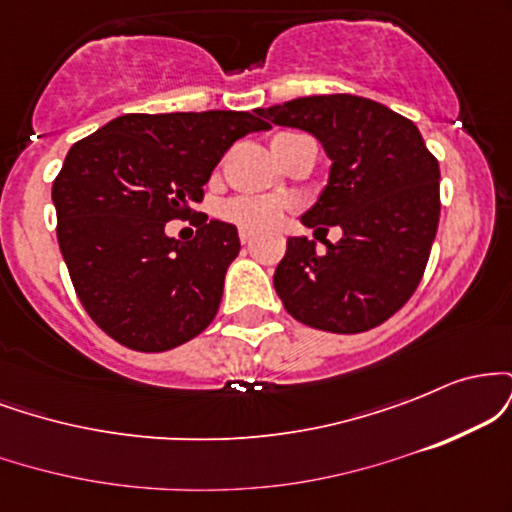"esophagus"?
<instances>
[{
    "mask_svg": "<svg viewBox=\"0 0 512 512\" xmlns=\"http://www.w3.org/2000/svg\"><path fill=\"white\" fill-rule=\"evenodd\" d=\"M252 238H255V236H252V231H248V228H240V243L250 245Z\"/></svg>",
    "mask_w": 512,
    "mask_h": 512,
    "instance_id": "obj_1",
    "label": "esophagus"
}]
</instances>
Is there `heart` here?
<instances>
[{
    "instance_id": "heart-1",
    "label": "heart",
    "mask_w": 512,
    "mask_h": 512,
    "mask_svg": "<svg viewBox=\"0 0 512 512\" xmlns=\"http://www.w3.org/2000/svg\"><path fill=\"white\" fill-rule=\"evenodd\" d=\"M286 204L276 197H236L221 207V216L240 228L262 233L284 219Z\"/></svg>"
}]
</instances>
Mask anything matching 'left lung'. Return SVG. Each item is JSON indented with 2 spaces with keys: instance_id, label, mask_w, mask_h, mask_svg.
<instances>
[{
  "instance_id": "1",
  "label": "left lung",
  "mask_w": 512,
  "mask_h": 512,
  "mask_svg": "<svg viewBox=\"0 0 512 512\" xmlns=\"http://www.w3.org/2000/svg\"><path fill=\"white\" fill-rule=\"evenodd\" d=\"M274 125L310 132L332 161L301 223L339 226V243L286 240L274 289L286 313L315 330L356 334L383 325L424 276L440 216V168L419 127L351 93L305 96L257 110Z\"/></svg>"
}]
</instances>
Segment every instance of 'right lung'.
Returning <instances> with one entry per match:
<instances>
[{
    "instance_id": "right-lung-1",
    "label": "right lung",
    "mask_w": 512,
    "mask_h": 512,
    "mask_svg": "<svg viewBox=\"0 0 512 512\" xmlns=\"http://www.w3.org/2000/svg\"><path fill=\"white\" fill-rule=\"evenodd\" d=\"M269 127L257 110L129 113L69 149L52 182L57 240L81 305L115 342L168 351L207 330L238 231L199 216L180 243L166 223L202 202L228 146Z\"/></svg>"
}]
</instances>
